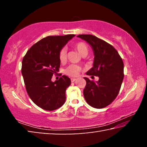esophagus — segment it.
<instances>
[{"instance_id":"obj_1","label":"esophagus","mask_w":147,"mask_h":147,"mask_svg":"<svg viewBox=\"0 0 147 147\" xmlns=\"http://www.w3.org/2000/svg\"><path fill=\"white\" fill-rule=\"evenodd\" d=\"M71 82H74V81L76 80V78H71Z\"/></svg>"}]
</instances>
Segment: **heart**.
Listing matches in <instances>:
<instances>
[{"instance_id":"heart-1","label":"heart","mask_w":147,"mask_h":147,"mask_svg":"<svg viewBox=\"0 0 147 147\" xmlns=\"http://www.w3.org/2000/svg\"><path fill=\"white\" fill-rule=\"evenodd\" d=\"M74 48L78 52L79 54L82 56H86L88 53L89 49L87 45L84 42H78L74 45ZM59 60L61 63H63L67 60V49L65 48H62L59 50L58 53ZM82 70V67L80 66L77 65H70L67 67L64 71V73L66 75L76 77L79 74L80 72Z\"/></svg>"}]
</instances>
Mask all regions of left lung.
<instances>
[{
	"label": "left lung",
	"instance_id": "obj_1",
	"mask_svg": "<svg viewBox=\"0 0 147 147\" xmlns=\"http://www.w3.org/2000/svg\"><path fill=\"white\" fill-rule=\"evenodd\" d=\"M90 45L94 52L93 67L87 75L98 76V81L85 77L84 96L89 105L103 108L115 100L124 78V63L118 52L110 44L90 34L77 36Z\"/></svg>",
	"mask_w": 147,
	"mask_h": 147
}]
</instances>
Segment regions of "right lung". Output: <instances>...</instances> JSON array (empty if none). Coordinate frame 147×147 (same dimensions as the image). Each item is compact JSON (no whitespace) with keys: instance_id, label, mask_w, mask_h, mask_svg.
<instances>
[{"instance_id":"add662e5","label":"right lung","mask_w":147,"mask_h":147,"mask_svg":"<svg viewBox=\"0 0 147 147\" xmlns=\"http://www.w3.org/2000/svg\"><path fill=\"white\" fill-rule=\"evenodd\" d=\"M74 36H47L32 46L23 59L21 73L27 93L34 104L45 110H55L65 102L71 79L65 75L54 82L51 79L59 71V50Z\"/></svg>"}]
</instances>
